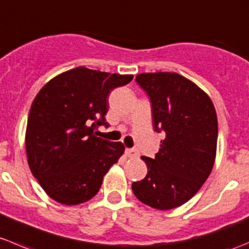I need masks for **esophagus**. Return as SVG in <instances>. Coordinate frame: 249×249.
I'll list each match as a JSON object with an SVG mask.
<instances>
[{"label":"esophagus","mask_w":249,"mask_h":249,"mask_svg":"<svg viewBox=\"0 0 249 249\" xmlns=\"http://www.w3.org/2000/svg\"><path fill=\"white\" fill-rule=\"evenodd\" d=\"M125 155H127L129 159H135V157L139 156V152L135 149H127L125 150Z\"/></svg>","instance_id":"obj_1"}]
</instances>
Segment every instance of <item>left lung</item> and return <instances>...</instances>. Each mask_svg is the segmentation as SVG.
Wrapping results in <instances>:
<instances>
[{
  "label": "left lung",
  "instance_id": "obj_1",
  "mask_svg": "<svg viewBox=\"0 0 249 249\" xmlns=\"http://www.w3.org/2000/svg\"><path fill=\"white\" fill-rule=\"evenodd\" d=\"M151 102L154 127L163 130L155 159L142 156L147 174L132 184L135 197L166 211L188 202L213 168L218 120L211 98L176 72H146L135 77Z\"/></svg>",
  "mask_w": 249,
  "mask_h": 249
}]
</instances>
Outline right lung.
Here are the masks:
<instances>
[{"mask_svg": "<svg viewBox=\"0 0 249 249\" xmlns=\"http://www.w3.org/2000/svg\"><path fill=\"white\" fill-rule=\"evenodd\" d=\"M133 75L78 66L52 78L31 105L25 145L31 173L56 202L75 206L94 197L103 178L124 155L121 142L95 137L104 124L107 95Z\"/></svg>", "mask_w": 249, "mask_h": 249, "instance_id": "obj_1", "label": "right lung"}]
</instances>
